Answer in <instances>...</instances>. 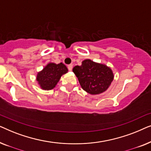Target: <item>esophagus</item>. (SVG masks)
<instances>
[{"mask_svg": "<svg viewBox=\"0 0 151 151\" xmlns=\"http://www.w3.org/2000/svg\"><path fill=\"white\" fill-rule=\"evenodd\" d=\"M72 69H73V65H68V69H69V71H72Z\"/></svg>", "mask_w": 151, "mask_h": 151, "instance_id": "obj_1", "label": "esophagus"}]
</instances>
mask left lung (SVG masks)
I'll list each match as a JSON object with an SVG mask.
<instances>
[{"label": "left lung", "mask_w": 151, "mask_h": 151, "mask_svg": "<svg viewBox=\"0 0 151 151\" xmlns=\"http://www.w3.org/2000/svg\"><path fill=\"white\" fill-rule=\"evenodd\" d=\"M73 72L82 89L91 95H99L106 91L114 78L110 67L90 59L84 60L80 66H75Z\"/></svg>", "instance_id": "8db88e82"}]
</instances>
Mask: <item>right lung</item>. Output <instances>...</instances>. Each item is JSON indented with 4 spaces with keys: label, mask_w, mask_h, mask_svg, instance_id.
Here are the masks:
<instances>
[{
    "label": "right lung",
    "mask_w": 151,
    "mask_h": 151,
    "mask_svg": "<svg viewBox=\"0 0 151 151\" xmlns=\"http://www.w3.org/2000/svg\"><path fill=\"white\" fill-rule=\"evenodd\" d=\"M68 69L63 63H49L38 72L36 81L42 90L49 91L55 87L62 76L67 73Z\"/></svg>",
    "instance_id": "obj_1"
}]
</instances>
